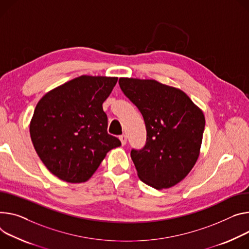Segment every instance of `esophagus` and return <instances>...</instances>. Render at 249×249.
<instances>
[{"label": "esophagus", "mask_w": 249, "mask_h": 249, "mask_svg": "<svg viewBox=\"0 0 249 249\" xmlns=\"http://www.w3.org/2000/svg\"><path fill=\"white\" fill-rule=\"evenodd\" d=\"M119 139H120V141H121L122 146H125L126 143H127V137L125 136V135H122V136L119 137Z\"/></svg>", "instance_id": "34e87169"}]
</instances>
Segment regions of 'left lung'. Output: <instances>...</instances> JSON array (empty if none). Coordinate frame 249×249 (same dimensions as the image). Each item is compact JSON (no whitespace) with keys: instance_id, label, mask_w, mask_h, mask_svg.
<instances>
[{"instance_id":"obj_1","label":"left lung","mask_w":249,"mask_h":249,"mask_svg":"<svg viewBox=\"0 0 249 249\" xmlns=\"http://www.w3.org/2000/svg\"><path fill=\"white\" fill-rule=\"evenodd\" d=\"M119 85L146 125L145 147L131 151L139 178L156 190L176 186L198 159L206 124L202 110L183 90L154 79L120 77Z\"/></svg>"}]
</instances>
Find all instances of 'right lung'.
Listing matches in <instances>:
<instances>
[{"mask_svg":"<svg viewBox=\"0 0 249 249\" xmlns=\"http://www.w3.org/2000/svg\"><path fill=\"white\" fill-rule=\"evenodd\" d=\"M118 77L81 75L44 94L30 123L34 147L41 162L67 183H84L106 154L121 145L107 133L102 104Z\"/></svg>","mask_w":249,"mask_h":249,"instance_id":"right-lung-1","label":"right lung"}]
</instances>
